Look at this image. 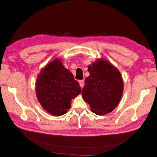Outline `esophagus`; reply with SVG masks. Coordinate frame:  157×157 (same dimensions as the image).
<instances>
[{"label":"esophagus","mask_w":157,"mask_h":157,"mask_svg":"<svg viewBox=\"0 0 157 157\" xmlns=\"http://www.w3.org/2000/svg\"><path fill=\"white\" fill-rule=\"evenodd\" d=\"M79 84H80V86L81 88H83L84 86V80H79Z\"/></svg>","instance_id":"34e87169"}]
</instances>
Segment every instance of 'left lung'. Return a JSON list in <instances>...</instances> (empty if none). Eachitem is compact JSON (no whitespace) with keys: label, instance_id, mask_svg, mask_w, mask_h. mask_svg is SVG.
Masks as SVG:
<instances>
[{"label":"left lung","instance_id":"1","mask_svg":"<svg viewBox=\"0 0 157 157\" xmlns=\"http://www.w3.org/2000/svg\"><path fill=\"white\" fill-rule=\"evenodd\" d=\"M90 76L85 79L82 96L93 113L103 115L113 111L123 92L119 71L108 61L99 59L88 66Z\"/></svg>","mask_w":157,"mask_h":157}]
</instances>
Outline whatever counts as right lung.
Instances as JSON below:
<instances>
[{"label": "right lung", "mask_w": 157, "mask_h": 157, "mask_svg": "<svg viewBox=\"0 0 157 157\" xmlns=\"http://www.w3.org/2000/svg\"><path fill=\"white\" fill-rule=\"evenodd\" d=\"M38 100L45 110L54 116L67 112L71 101L81 92L78 82L59 59L49 63L38 75Z\"/></svg>", "instance_id": "right-lung-1"}]
</instances>
